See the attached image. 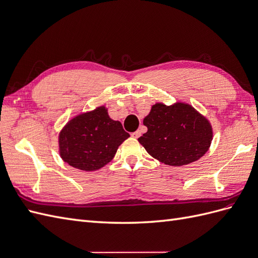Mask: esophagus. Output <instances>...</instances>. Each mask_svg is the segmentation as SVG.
I'll return each mask as SVG.
<instances>
[{
  "instance_id": "1",
  "label": "esophagus",
  "mask_w": 258,
  "mask_h": 258,
  "mask_svg": "<svg viewBox=\"0 0 258 258\" xmlns=\"http://www.w3.org/2000/svg\"><path fill=\"white\" fill-rule=\"evenodd\" d=\"M140 136H141V132H140L139 130L136 131V132H132V134H131V137L132 138H136V139H138Z\"/></svg>"
}]
</instances>
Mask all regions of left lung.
Wrapping results in <instances>:
<instances>
[{
  "mask_svg": "<svg viewBox=\"0 0 258 258\" xmlns=\"http://www.w3.org/2000/svg\"><path fill=\"white\" fill-rule=\"evenodd\" d=\"M143 123L147 132L138 141L152 157L168 166H185L200 159L213 139L210 121L187 103H156Z\"/></svg>",
  "mask_w": 258,
  "mask_h": 258,
  "instance_id": "obj_1",
  "label": "left lung"
}]
</instances>
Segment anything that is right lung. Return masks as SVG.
Masks as SVG:
<instances>
[{
	"label": "right lung",
	"mask_w": 258,
	"mask_h": 258,
	"mask_svg": "<svg viewBox=\"0 0 258 258\" xmlns=\"http://www.w3.org/2000/svg\"><path fill=\"white\" fill-rule=\"evenodd\" d=\"M130 137L105 106L75 116L59 134V153L68 165L96 171L110 162L118 146Z\"/></svg>",
	"instance_id": "1"
}]
</instances>
